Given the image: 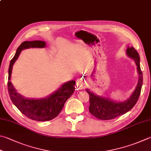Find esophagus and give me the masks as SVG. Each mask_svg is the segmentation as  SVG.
Instances as JSON below:
<instances>
[{
	"label": "esophagus",
	"instance_id": "esophagus-1",
	"mask_svg": "<svg viewBox=\"0 0 151 151\" xmlns=\"http://www.w3.org/2000/svg\"><path fill=\"white\" fill-rule=\"evenodd\" d=\"M76 84H77V87L80 88V89H83V88H84L85 87V85H86L87 83H86V81H85V79L80 78V79H77Z\"/></svg>",
	"mask_w": 151,
	"mask_h": 151
}]
</instances>
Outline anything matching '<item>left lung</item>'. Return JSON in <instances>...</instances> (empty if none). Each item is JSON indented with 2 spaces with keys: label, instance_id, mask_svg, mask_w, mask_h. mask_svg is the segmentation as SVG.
I'll use <instances>...</instances> for the list:
<instances>
[{
  "label": "left lung",
  "instance_id": "1",
  "mask_svg": "<svg viewBox=\"0 0 151 151\" xmlns=\"http://www.w3.org/2000/svg\"><path fill=\"white\" fill-rule=\"evenodd\" d=\"M126 53L129 57L134 60L137 66V69L139 77L137 87L129 99L120 102H114L109 98L96 95L87 89V92L89 95V112L96 118L102 120H112L126 114L137 103L143 84V73L140 68V58L137 51L133 47H127Z\"/></svg>",
  "mask_w": 151,
  "mask_h": 151
}]
</instances>
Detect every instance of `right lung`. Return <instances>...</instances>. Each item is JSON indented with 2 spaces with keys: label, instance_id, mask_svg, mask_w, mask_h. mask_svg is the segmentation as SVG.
Masks as SVG:
<instances>
[{
  "label": "right lung",
  "instance_id": "obj_1",
  "mask_svg": "<svg viewBox=\"0 0 151 151\" xmlns=\"http://www.w3.org/2000/svg\"><path fill=\"white\" fill-rule=\"evenodd\" d=\"M45 41H24L17 49L16 52L11 60L8 69V91L11 101L18 110L33 120L44 122L56 118L63 109L65 102L75 91L76 81H70L62 85L60 89L47 98L30 99L25 98L16 91L10 81L11 73L14 62L18 59L21 51L28 48H44Z\"/></svg>",
  "mask_w": 151,
  "mask_h": 151
}]
</instances>
